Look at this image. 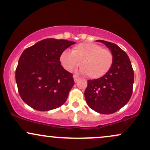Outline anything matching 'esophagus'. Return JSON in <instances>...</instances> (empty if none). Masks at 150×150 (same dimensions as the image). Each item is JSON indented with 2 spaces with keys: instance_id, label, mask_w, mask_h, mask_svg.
Segmentation results:
<instances>
[{
  "instance_id": "1",
  "label": "esophagus",
  "mask_w": 150,
  "mask_h": 150,
  "mask_svg": "<svg viewBox=\"0 0 150 150\" xmlns=\"http://www.w3.org/2000/svg\"><path fill=\"white\" fill-rule=\"evenodd\" d=\"M73 79H74V81L76 82H77V80H79V77H77V75H73Z\"/></svg>"
}]
</instances>
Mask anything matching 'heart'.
<instances>
[{
  "mask_svg": "<svg viewBox=\"0 0 150 150\" xmlns=\"http://www.w3.org/2000/svg\"><path fill=\"white\" fill-rule=\"evenodd\" d=\"M60 63L68 72L76 69L80 63V73L92 79L104 77L109 71L113 62L110 50L94 43H81L74 46L71 52L64 51L60 56Z\"/></svg>",
  "mask_w": 150,
  "mask_h": 150,
  "instance_id": "b5f03b06",
  "label": "heart"
}]
</instances>
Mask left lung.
Returning a JSON list of instances; mask_svg holds the SVG:
<instances>
[{"instance_id": "8db88e82", "label": "left lung", "mask_w": 150, "mask_h": 150, "mask_svg": "<svg viewBox=\"0 0 150 150\" xmlns=\"http://www.w3.org/2000/svg\"><path fill=\"white\" fill-rule=\"evenodd\" d=\"M111 51L113 62L104 77L89 80L85 91L86 102L89 108L102 114H111L125 106L131 97L134 73L128 55L118 46L104 40Z\"/></svg>"}]
</instances>
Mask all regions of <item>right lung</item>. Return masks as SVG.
Instances as JSON below:
<instances>
[{
  "label": "right lung",
  "instance_id": "add662e5",
  "mask_svg": "<svg viewBox=\"0 0 150 150\" xmlns=\"http://www.w3.org/2000/svg\"><path fill=\"white\" fill-rule=\"evenodd\" d=\"M74 44L71 41L50 38L22 52L15 80L25 104L40 111H50L64 104L75 82L73 74L63 68L59 58Z\"/></svg>",
  "mask_w": 150,
  "mask_h": 150
}]
</instances>
